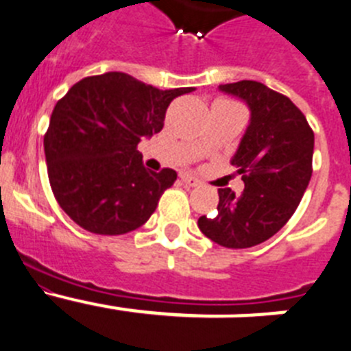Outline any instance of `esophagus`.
<instances>
[{
    "instance_id": "1",
    "label": "esophagus",
    "mask_w": 351,
    "mask_h": 351,
    "mask_svg": "<svg viewBox=\"0 0 351 351\" xmlns=\"http://www.w3.org/2000/svg\"><path fill=\"white\" fill-rule=\"evenodd\" d=\"M180 178H182V182H184L185 185H189V187H197V185H199V182H197L193 175H189L187 171L180 173Z\"/></svg>"
}]
</instances>
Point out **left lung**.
Wrapping results in <instances>:
<instances>
[{
  "mask_svg": "<svg viewBox=\"0 0 351 351\" xmlns=\"http://www.w3.org/2000/svg\"><path fill=\"white\" fill-rule=\"evenodd\" d=\"M219 90L247 104L251 118L231 166L242 175L243 193L219 189L215 217H199L201 233L222 247L245 249L285 226L313 175L315 134L288 97L258 81L221 84Z\"/></svg>",
  "mask_w": 351,
  "mask_h": 351,
  "instance_id": "8db88e82",
  "label": "left lung"
}]
</instances>
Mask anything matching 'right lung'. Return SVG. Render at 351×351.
<instances>
[{"label":"right lung","mask_w":351,"mask_h":351,"mask_svg":"<svg viewBox=\"0 0 351 351\" xmlns=\"http://www.w3.org/2000/svg\"><path fill=\"white\" fill-rule=\"evenodd\" d=\"M194 88L158 90L123 72L81 79L58 100L44 136L54 197L75 224L97 234L143 226L176 171H148L138 143L164 127L167 106Z\"/></svg>","instance_id":"add662e5"}]
</instances>
